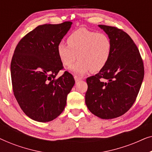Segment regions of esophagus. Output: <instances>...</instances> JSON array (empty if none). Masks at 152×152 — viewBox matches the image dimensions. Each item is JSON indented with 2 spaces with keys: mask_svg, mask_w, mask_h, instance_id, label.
Returning a JSON list of instances; mask_svg holds the SVG:
<instances>
[{
  "mask_svg": "<svg viewBox=\"0 0 152 152\" xmlns=\"http://www.w3.org/2000/svg\"><path fill=\"white\" fill-rule=\"evenodd\" d=\"M74 78H75V80L76 82H79V81H80V80H82V77H78V76H77V75H75L74 76Z\"/></svg>",
  "mask_w": 152,
  "mask_h": 152,
  "instance_id": "obj_1",
  "label": "esophagus"
}]
</instances>
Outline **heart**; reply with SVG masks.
Listing matches in <instances>:
<instances>
[{
  "mask_svg": "<svg viewBox=\"0 0 152 152\" xmlns=\"http://www.w3.org/2000/svg\"><path fill=\"white\" fill-rule=\"evenodd\" d=\"M68 45L63 42L57 45V54L65 66H70L78 57L79 61L70 68L72 72L82 75L91 70H101L109 61L112 43L107 35L86 28H80L70 34Z\"/></svg>",
  "mask_w": 152,
  "mask_h": 152,
  "instance_id": "b5f03b06",
  "label": "heart"
}]
</instances>
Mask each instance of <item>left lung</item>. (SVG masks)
<instances>
[{
    "label": "left lung",
    "instance_id": "left-lung-1",
    "mask_svg": "<svg viewBox=\"0 0 152 152\" xmlns=\"http://www.w3.org/2000/svg\"><path fill=\"white\" fill-rule=\"evenodd\" d=\"M99 27L111 39V55L98 73L86 79L85 102L95 115L113 119L123 115L134 104L144 77V66L129 35L115 27Z\"/></svg>",
    "mask_w": 152,
    "mask_h": 152
}]
</instances>
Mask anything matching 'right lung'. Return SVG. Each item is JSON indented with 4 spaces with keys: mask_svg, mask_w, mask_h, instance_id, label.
Here are the masks:
<instances>
[{
    "mask_svg": "<svg viewBox=\"0 0 152 152\" xmlns=\"http://www.w3.org/2000/svg\"><path fill=\"white\" fill-rule=\"evenodd\" d=\"M72 23L44 24L28 33L16 45L11 61L14 95L25 114L40 122L53 120L65 109L67 95L75 84L64 68L57 45Z\"/></svg>",
    "mask_w": 152,
    "mask_h": 152,
    "instance_id": "obj_1",
    "label": "right lung"
}]
</instances>
